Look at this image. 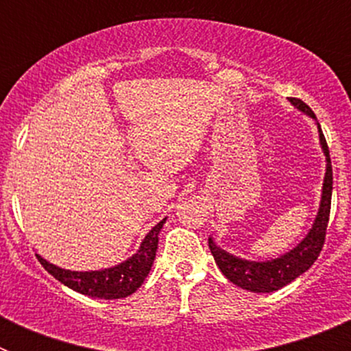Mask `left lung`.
Returning a JSON list of instances; mask_svg holds the SVG:
<instances>
[{
	"label": "left lung",
	"mask_w": 351,
	"mask_h": 351,
	"mask_svg": "<svg viewBox=\"0 0 351 351\" xmlns=\"http://www.w3.org/2000/svg\"><path fill=\"white\" fill-rule=\"evenodd\" d=\"M290 104L300 112L315 119L318 126V135H320L322 151L325 154V178L322 186V200L313 226L306 234V237L297 244L293 250L287 251L285 255L278 258L265 260V262H253V260L241 258L228 251L221 250L214 239L209 237V250L214 256V262L219 267V271L226 276V280L244 290L255 291V293H271V291L280 290L287 287L288 283L299 278L300 274L311 267L315 260L320 255L322 247L325 243V232H327L328 214H330V198H332V165H330V156H328V147L325 142L324 133H322L320 123L316 121L315 112L308 105L299 98H290Z\"/></svg>",
	"instance_id": "left-lung-1"
}]
</instances>
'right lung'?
I'll use <instances>...</instances> for the list:
<instances>
[{
  "instance_id": "obj_1",
  "label": "right lung",
  "mask_w": 351,
  "mask_h": 351,
  "mask_svg": "<svg viewBox=\"0 0 351 351\" xmlns=\"http://www.w3.org/2000/svg\"><path fill=\"white\" fill-rule=\"evenodd\" d=\"M161 219L158 225H154L149 234L145 235L141 243L137 253H133L125 262L117 263L114 267L100 269V271H68L61 269L54 263L47 262L45 258L38 256V262L42 263L45 271L52 274L58 281L71 290L79 291L82 295L98 297V299H123V297L132 295L133 291L144 283L149 271L153 267V262L156 258L158 250V235H160L163 223Z\"/></svg>"
}]
</instances>
